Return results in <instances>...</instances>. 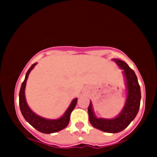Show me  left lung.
I'll use <instances>...</instances> for the list:
<instances>
[{"instance_id": "obj_1", "label": "left lung", "mask_w": 157, "mask_h": 157, "mask_svg": "<svg viewBox=\"0 0 157 157\" xmlns=\"http://www.w3.org/2000/svg\"><path fill=\"white\" fill-rule=\"evenodd\" d=\"M117 64L123 69L126 78L128 89V97L124 109L118 117L112 119L97 118L93 114L92 103L90 102L88 107V114L90 122L97 129L107 133H118L125 129L130 123L134 119L139 111L140 104V85L135 73L123 61L113 59Z\"/></svg>"}]
</instances>
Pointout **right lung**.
I'll list each match as a JSON object with an SVG mask.
<instances>
[{
    "mask_svg": "<svg viewBox=\"0 0 157 157\" xmlns=\"http://www.w3.org/2000/svg\"><path fill=\"white\" fill-rule=\"evenodd\" d=\"M36 64V63L33 64L30 67V68L28 70V71L26 72L24 81L23 82L21 85L20 94H19V103H20V111H21L22 115L24 117L26 121H28L37 131H40L42 133H45V134L58 132V131L65 128L67 126V124H68L71 113L74 110V109L75 108L76 105H77V99H74L72 101L71 105H70L67 110L65 112L64 115L61 118L56 120H50L43 118L42 117H39V115H36L34 112H32L31 109L28 106L26 99H25V87H26V83L28 76H29L30 71L35 67Z\"/></svg>",
    "mask_w": 157,
    "mask_h": 157,
    "instance_id": "obj_1",
    "label": "right lung"
}]
</instances>
